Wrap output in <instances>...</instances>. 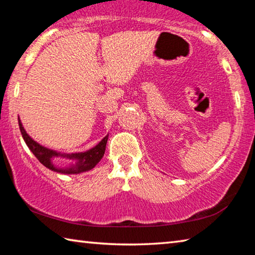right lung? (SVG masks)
<instances>
[{"label": "right lung", "instance_id": "1", "mask_svg": "<svg viewBox=\"0 0 255 255\" xmlns=\"http://www.w3.org/2000/svg\"><path fill=\"white\" fill-rule=\"evenodd\" d=\"M19 127H20L21 133H22V137L25 141V144L28 145V147L33 153L34 156L38 158V161H39L42 165H45L46 167H48V169L53 170V171L62 172V173H68V174H72V173L75 174V173H81V172L89 171V170L93 169V167L97 165L106 152L108 136L103 138V139L96 146V147H93L92 149L88 150V152L65 155V156H67L68 158L75 159L76 163L74 164V165L68 167V169H57V167H55L53 165V163H51V157L58 156L59 154L54 152V150L44 147V146H41L38 143H36L32 138H30L28 133L25 132L24 128L22 127V124H21L20 119H19Z\"/></svg>", "mask_w": 255, "mask_h": 255}]
</instances>
